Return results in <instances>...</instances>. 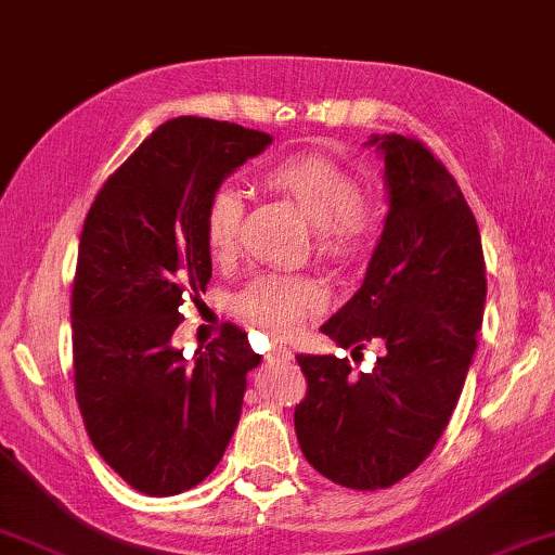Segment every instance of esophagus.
<instances>
[{"label":"esophagus","instance_id":"34e87169","mask_svg":"<svg viewBox=\"0 0 555 555\" xmlns=\"http://www.w3.org/2000/svg\"><path fill=\"white\" fill-rule=\"evenodd\" d=\"M266 360H269V363H276V360H292V352H286V350H271L269 354H266Z\"/></svg>","mask_w":555,"mask_h":555}]
</instances>
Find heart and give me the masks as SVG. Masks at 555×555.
Here are the masks:
<instances>
[{
	"label": "heart",
	"instance_id": "1",
	"mask_svg": "<svg viewBox=\"0 0 555 555\" xmlns=\"http://www.w3.org/2000/svg\"><path fill=\"white\" fill-rule=\"evenodd\" d=\"M263 184L289 201L314 228L317 250L324 258L347 261L371 246L378 212L358 195L354 177L327 157L301 154L263 172ZM243 220V201L231 188L218 190L205 210V246L216 261L233 256ZM238 314L266 335L292 337L324 307V294L312 279H258L241 294Z\"/></svg>",
	"mask_w": 555,
	"mask_h": 555
}]
</instances>
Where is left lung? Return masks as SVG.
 <instances>
[{"label":"left lung","mask_w":555,"mask_h":555,"mask_svg":"<svg viewBox=\"0 0 555 555\" xmlns=\"http://www.w3.org/2000/svg\"><path fill=\"white\" fill-rule=\"evenodd\" d=\"M386 162L388 216L363 286L322 324L352 358L380 339L373 371L297 354L307 396L294 411L301 454L332 482L383 490L431 454L452 418L482 324L487 276L460 184L418 139L373 134Z\"/></svg>","instance_id":"8db88e82"}]
</instances>
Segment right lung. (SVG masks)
Masks as SVG:
<instances>
[{
	"label": "right lung",
	"mask_w": 555,
	"mask_h": 555,
	"mask_svg": "<svg viewBox=\"0 0 555 555\" xmlns=\"http://www.w3.org/2000/svg\"><path fill=\"white\" fill-rule=\"evenodd\" d=\"M269 144L238 124L172 118L108 177L86 216L70 307L78 409L103 462L152 498L190 490L218 467L246 375L261 363L235 324L192 360L172 335L184 297L212 276L210 197Z\"/></svg>",
	"instance_id": "obj_1"
}]
</instances>
